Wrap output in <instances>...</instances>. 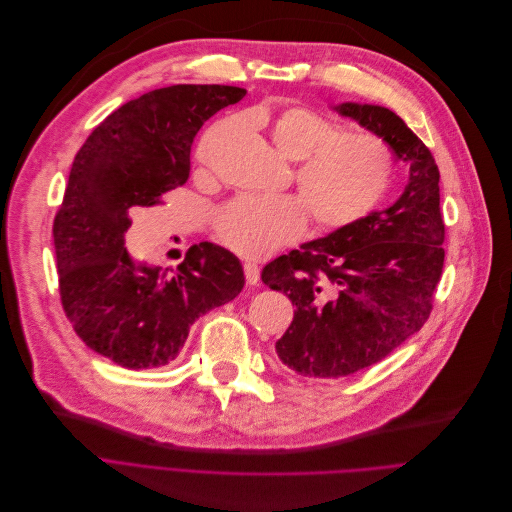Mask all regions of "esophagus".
I'll return each instance as SVG.
<instances>
[{"instance_id": "34e87169", "label": "esophagus", "mask_w": 512, "mask_h": 512, "mask_svg": "<svg viewBox=\"0 0 512 512\" xmlns=\"http://www.w3.org/2000/svg\"><path fill=\"white\" fill-rule=\"evenodd\" d=\"M243 275H246V283H248V285H258V281H260V269H258V264H256V262H250V260L243 262Z\"/></svg>"}]
</instances>
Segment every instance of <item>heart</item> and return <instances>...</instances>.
<instances>
[{"mask_svg":"<svg viewBox=\"0 0 512 512\" xmlns=\"http://www.w3.org/2000/svg\"><path fill=\"white\" fill-rule=\"evenodd\" d=\"M271 139L296 166L298 196H241L216 218V233L233 252L262 258L308 229L310 214L323 233L342 231L371 214L392 187L396 160L375 133L339 131L327 114L308 106H289L269 120ZM210 137L202 143L206 158Z\"/></svg>","mask_w":512,"mask_h":512,"instance_id":"b5f03b06","label":"heart"}]
</instances>
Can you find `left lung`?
Returning a JSON list of instances; mask_svg holds the SVG:
<instances>
[{
	"label": "left lung",
	"mask_w": 512,
	"mask_h": 512,
	"mask_svg": "<svg viewBox=\"0 0 512 512\" xmlns=\"http://www.w3.org/2000/svg\"><path fill=\"white\" fill-rule=\"evenodd\" d=\"M410 164L400 200L262 269V283L296 306L275 344L289 371L339 379L377 364L429 319L444 271L440 170L427 145L392 110L342 104Z\"/></svg>",
	"instance_id": "left-lung-1"
}]
</instances>
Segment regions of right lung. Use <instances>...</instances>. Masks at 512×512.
Wrapping results in <instances>:
<instances>
[{
	"label": "right lung",
	"instance_id": "1",
	"mask_svg": "<svg viewBox=\"0 0 512 512\" xmlns=\"http://www.w3.org/2000/svg\"><path fill=\"white\" fill-rule=\"evenodd\" d=\"M231 85H170L127 102L81 145L54 218L62 308L77 335L125 369L173 362L202 314L243 289L225 248L193 243L175 271L135 262L125 248L133 208L164 206L189 179L191 141L239 102Z\"/></svg>",
	"mask_w": 512,
	"mask_h": 512
}]
</instances>
